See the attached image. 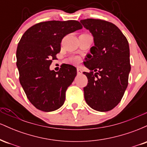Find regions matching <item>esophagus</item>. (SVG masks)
<instances>
[{
  "instance_id": "esophagus-1",
  "label": "esophagus",
  "mask_w": 147,
  "mask_h": 147,
  "mask_svg": "<svg viewBox=\"0 0 147 147\" xmlns=\"http://www.w3.org/2000/svg\"><path fill=\"white\" fill-rule=\"evenodd\" d=\"M77 74H78V75H80V74H82V70H81L80 68H77Z\"/></svg>"
}]
</instances>
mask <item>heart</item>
<instances>
[{
    "label": "heart",
    "mask_w": 147,
    "mask_h": 147,
    "mask_svg": "<svg viewBox=\"0 0 147 147\" xmlns=\"http://www.w3.org/2000/svg\"><path fill=\"white\" fill-rule=\"evenodd\" d=\"M72 61L73 62V63H77L79 62V58L77 57H73V58L72 59Z\"/></svg>",
    "instance_id": "heart-1"
}]
</instances>
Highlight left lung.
Here are the masks:
<instances>
[{
	"instance_id": "left-lung-1",
	"label": "left lung",
	"mask_w": 147,
	"mask_h": 147,
	"mask_svg": "<svg viewBox=\"0 0 147 147\" xmlns=\"http://www.w3.org/2000/svg\"><path fill=\"white\" fill-rule=\"evenodd\" d=\"M94 38L95 45L87 55L84 72L88 84L84 88V98L94 110L106 112L120 102L128 86L131 71L129 42L114 25L104 20H81Z\"/></svg>"
}]
</instances>
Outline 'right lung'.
Listing matches in <instances>:
<instances>
[{"label": "right lung", "mask_w": 147, "mask_h": 147, "mask_svg": "<svg viewBox=\"0 0 147 147\" xmlns=\"http://www.w3.org/2000/svg\"><path fill=\"white\" fill-rule=\"evenodd\" d=\"M82 28L79 21H50L34 25L22 36L16 50L19 81L34 106L45 112L63 104L65 91L77 75V69L62 64L58 72L50 70L61 50L65 35Z\"/></svg>", "instance_id": "1"}]
</instances>
